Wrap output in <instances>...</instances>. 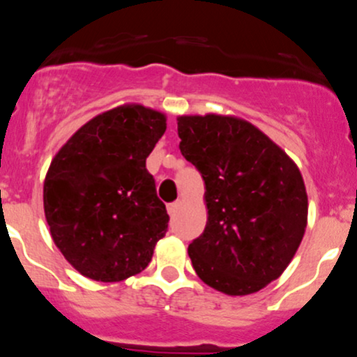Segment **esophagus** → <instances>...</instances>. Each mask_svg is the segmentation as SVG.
<instances>
[{
    "label": "esophagus",
    "instance_id": "1",
    "mask_svg": "<svg viewBox=\"0 0 357 357\" xmlns=\"http://www.w3.org/2000/svg\"><path fill=\"white\" fill-rule=\"evenodd\" d=\"M178 206H180V203H178V201H175V203H170V204H168V206H167L168 213H170V215H175V213H177Z\"/></svg>",
    "mask_w": 357,
    "mask_h": 357
}]
</instances>
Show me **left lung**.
<instances>
[{"label":"left lung","instance_id":"1","mask_svg":"<svg viewBox=\"0 0 357 357\" xmlns=\"http://www.w3.org/2000/svg\"><path fill=\"white\" fill-rule=\"evenodd\" d=\"M180 153L204 180L208 220L189 245L203 283L231 297L255 294L290 266L307 227V190L295 161L238 116H178Z\"/></svg>","mask_w":357,"mask_h":357}]
</instances>
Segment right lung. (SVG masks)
<instances>
[{
    "mask_svg": "<svg viewBox=\"0 0 357 357\" xmlns=\"http://www.w3.org/2000/svg\"><path fill=\"white\" fill-rule=\"evenodd\" d=\"M167 116L123 104L84 123L52 160L43 208L52 239L84 278L118 283L142 273L168 227L146 160Z\"/></svg>",
    "mask_w": 357,
    "mask_h": 357,
    "instance_id": "obj_1",
    "label": "right lung"
}]
</instances>
